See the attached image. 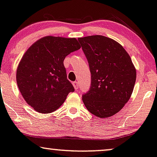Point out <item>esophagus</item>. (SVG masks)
Instances as JSON below:
<instances>
[{"mask_svg": "<svg viewBox=\"0 0 157 157\" xmlns=\"http://www.w3.org/2000/svg\"><path fill=\"white\" fill-rule=\"evenodd\" d=\"M72 84H73V86H74L75 90H77V89H78V88H79L78 82H77V81H75V82H72Z\"/></svg>", "mask_w": 157, "mask_h": 157, "instance_id": "obj_1", "label": "esophagus"}]
</instances>
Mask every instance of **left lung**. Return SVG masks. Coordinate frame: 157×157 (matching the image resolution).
<instances>
[{
	"label": "left lung",
	"mask_w": 157,
	"mask_h": 157,
	"mask_svg": "<svg viewBox=\"0 0 157 157\" xmlns=\"http://www.w3.org/2000/svg\"><path fill=\"white\" fill-rule=\"evenodd\" d=\"M91 74L89 91L82 101L91 114L107 118L120 112L128 101L136 80V70L124 48L102 35L78 38Z\"/></svg>",
	"instance_id": "1"
}]
</instances>
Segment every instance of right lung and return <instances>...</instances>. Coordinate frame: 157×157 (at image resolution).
<instances>
[{
  "label": "right lung",
  "instance_id": "add662e5",
  "mask_svg": "<svg viewBox=\"0 0 157 157\" xmlns=\"http://www.w3.org/2000/svg\"><path fill=\"white\" fill-rule=\"evenodd\" d=\"M76 38L46 36L33 43L18 65L17 82L26 102L40 113H51L75 90L67 80L65 57L79 50Z\"/></svg>",
  "mask_w": 157,
  "mask_h": 157
}]
</instances>
